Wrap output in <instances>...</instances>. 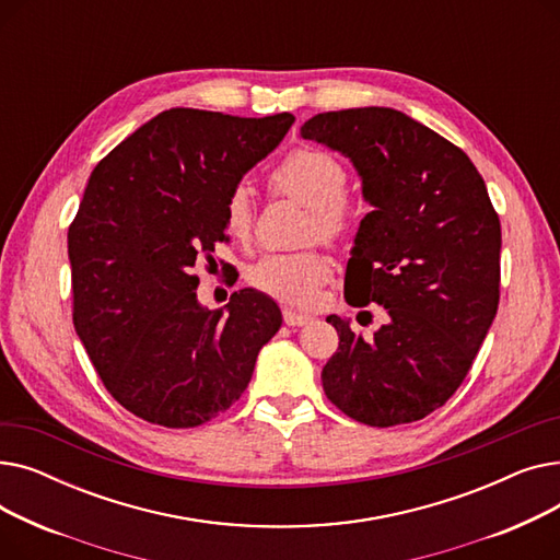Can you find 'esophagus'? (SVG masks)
I'll list each match as a JSON object with an SVG mask.
<instances>
[{"label": "esophagus", "mask_w": 560, "mask_h": 560, "mask_svg": "<svg viewBox=\"0 0 560 560\" xmlns=\"http://www.w3.org/2000/svg\"><path fill=\"white\" fill-rule=\"evenodd\" d=\"M311 319L313 317L306 315V313H300L295 308H283V322L288 327H304V325H308Z\"/></svg>", "instance_id": "1"}]
</instances>
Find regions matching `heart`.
Wrapping results in <instances>:
<instances>
[{"mask_svg": "<svg viewBox=\"0 0 560 560\" xmlns=\"http://www.w3.org/2000/svg\"><path fill=\"white\" fill-rule=\"evenodd\" d=\"M275 195L290 197L306 206V238L342 241L359 224V203L347 188V167L338 156L317 147H298L288 152L268 174ZM224 224L235 241H247L254 229V206L245 188H233L224 201ZM329 277V260L317 249L268 254L256 260L249 283L283 304L308 306L319 285Z\"/></svg>", "mask_w": 560, "mask_h": 560, "instance_id": "1", "label": "heart"}]
</instances>
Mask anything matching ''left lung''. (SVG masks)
<instances>
[{
  "label": "left lung",
  "instance_id": "8db88e82",
  "mask_svg": "<svg viewBox=\"0 0 560 560\" xmlns=\"http://www.w3.org/2000/svg\"><path fill=\"white\" fill-rule=\"evenodd\" d=\"M302 138L345 154L363 179L374 211L361 220L345 300L386 311L372 338L327 317L340 342L322 386L357 422L422 420L458 390L497 315L502 226L486 184L456 144L395 108L317 113Z\"/></svg>",
  "mask_w": 560,
  "mask_h": 560
}]
</instances>
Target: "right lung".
Instances as JSON below:
<instances>
[{
  "instance_id": "1",
  "label": "right lung",
  "mask_w": 560,
  "mask_h": 560,
  "mask_svg": "<svg viewBox=\"0 0 560 560\" xmlns=\"http://www.w3.org/2000/svg\"><path fill=\"white\" fill-rule=\"evenodd\" d=\"M295 122L170 108L108 152L68 231L72 319L102 384L136 418L211 422L238 401L260 347L281 327L262 292L226 315L197 302L195 262L224 235V201Z\"/></svg>"
}]
</instances>
